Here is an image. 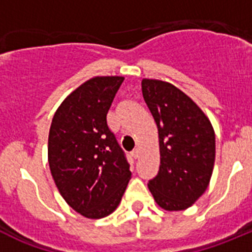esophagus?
Instances as JSON below:
<instances>
[{
  "instance_id": "esophagus-1",
  "label": "esophagus",
  "mask_w": 252,
  "mask_h": 252,
  "mask_svg": "<svg viewBox=\"0 0 252 252\" xmlns=\"http://www.w3.org/2000/svg\"><path fill=\"white\" fill-rule=\"evenodd\" d=\"M131 154H132V157L133 158H135V159H137V158H139L140 157V149H135V150H133L132 151V153H131Z\"/></svg>"
}]
</instances>
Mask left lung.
Segmentation results:
<instances>
[{
  "mask_svg": "<svg viewBox=\"0 0 252 252\" xmlns=\"http://www.w3.org/2000/svg\"><path fill=\"white\" fill-rule=\"evenodd\" d=\"M159 133V173L148 183L159 207L183 211L206 192L216 158L213 126L197 103L169 82L142 79Z\"/></svg>",
  "mask_w": 252,
  "mask_h": 252,
  "instance_id": "obj_1",
  "label": "left lung"
}]
</instances>
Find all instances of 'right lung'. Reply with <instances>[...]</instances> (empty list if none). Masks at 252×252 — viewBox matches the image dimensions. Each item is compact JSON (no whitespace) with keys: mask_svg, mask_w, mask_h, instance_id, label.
<instances>
[{"mask_svg":"<svg viewBox=\"0 0 252 252\" xmlns=\"http://www.w3.org/2000/svg\"><path fill=\"white\" fill-rule=\"evenodd\" d=\"M125 78L93 77L66 95L50 125L48 161L64 201L90 220L119 207L130 165L107 126V112Z\"/></svg>","mask_w":252,"mask_h":252,"instance_id":"1","label":"right lung"}]
</instances>
